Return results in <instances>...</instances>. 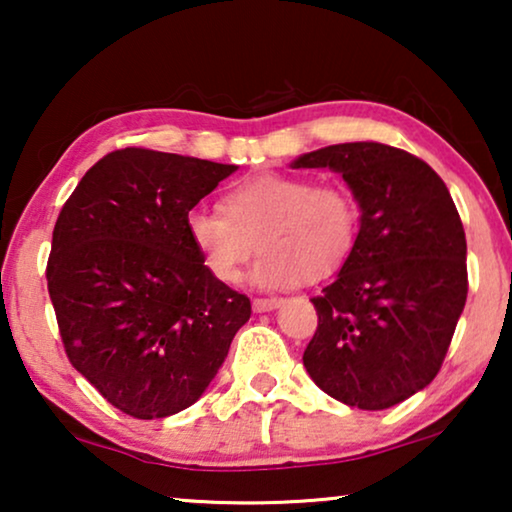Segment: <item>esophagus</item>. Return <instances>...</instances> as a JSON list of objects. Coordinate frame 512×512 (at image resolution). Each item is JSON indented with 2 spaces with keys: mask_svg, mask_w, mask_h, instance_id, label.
Returning <instances> with one entry per match:
<instances>
[{
  "mask_svg": "<svg viewBox=\"0 0 512 512\" xmlns=\"http://www.w3.org/2000/svg\"><path fill=\"white\" fill-rule=\"evenodd\" d=\"M282 298H256L254 300V312H272L282 305Z\"/></svg>",
  "mask_w": 512,
  "mask_h": 512,
  "instance_id": "1",
  "label": "esophagus"
}]
</instances>
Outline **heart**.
<instances>
[{
	"instance_id": "obj_1",
	"label": "heart",
	"mask_w": 512,
	"mask_h": 512,
	"mask_svg": "<svg viewBox=\"0 0 512 512\" xmlns=\"http://www.w3.org/2000/svg\"><path fill=\"white\" fill-rule=\"evenodd\" d=\"M359 216L347 186L258 172L230 186L221 209H191L186 235L216 282H237L258 244L263 254L251 268V282L286 289L338 270L356 244Z\"/></svg>"
}]
</instances>
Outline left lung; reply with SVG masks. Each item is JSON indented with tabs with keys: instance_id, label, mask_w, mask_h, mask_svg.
<instances>
[{
	"instance_id": "1",
	"label": "left lung",
	"mask_w": 512,
	"mask_h": 512,
	"mask_svg": "<svg viewBox=\"0 0 512 512\" xmlns=\"http://www.w3.org/2000/svg\"><path fill=\"white\" fill-rule=\"evenodd\" d=\"M342 174L359 202V235L312 298L319 324L303 354L335 401L384 410L438 375L464 312L466 235L443 179L424 160L377 142L333 144L291 163Z\"/></svg>"
}]
</instances>
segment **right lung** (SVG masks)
<instances>
[{
    "label": "right lung",
    "mask_w": 512,
    "mask_h": 512,
    "mask_svg": "<svg viewBox=\"0 0 512 512\" xmlns=\"http://www.w3.org/2000/svg\"><path fill=\"white\" fill-rule=\"evenodd\" d=\"M235 170L130 146L97 160L55 221L46 279L62 345L125 415L193 405L251 317L186 235L188 212Z\"/></svg>",
    "instance_id": "1"
}]
</instances>
